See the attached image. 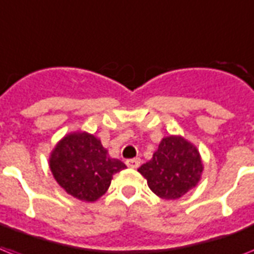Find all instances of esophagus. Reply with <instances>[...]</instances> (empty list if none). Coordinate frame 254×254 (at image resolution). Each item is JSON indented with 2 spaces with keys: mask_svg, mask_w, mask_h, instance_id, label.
<instances>
[{
  "mask_svg": "<svg viewBox=\"0 0 254 254\" xmlns=\"http://www.w3.org/2000/svg\"><path fill=\"white\" fill-rule=\"evenodd\" d=\"M125 163H127V166L129 167V168H138L139 164H141V159H139V158H135V159H127Z\"/></svg>",
  "mask_w": 254,
  "mask_h": 254,
  "instance_id": "obj_1",
  "label": "esophagus"
}]
</instances>
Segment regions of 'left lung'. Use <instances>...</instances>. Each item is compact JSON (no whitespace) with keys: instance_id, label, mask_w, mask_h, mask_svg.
Returning a JSON list of instances; mask_svg holds the SVG:
<instances>
[{"instance_id":"left-lung-1","label":"left lung","mask_w":254,"mask_h":254,"mask_svg":"<svg viewBox=\"0 0 254 254\" xmlns=\"http://www.w3.org/2000/svg\"><path fill=\"white\" fill-rule=\"evenodd\" d=\"M203 171L201 155L181 135L163 138L152 159L138 168L148 188L163 199H177L193 189Z\"/></svg>"}]
</instances>
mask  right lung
Returning <instances> with one entry per match:
<instances>
[{
  "mask_svg": "<svg viewBox=\"0 0 254 254\" xmlns=\"http://www.w3.org/2000/svg\"><path fill=\"white\" fill-rule=\"evenodd\" d=\"M53 177L67 194L94 202L108 190L113 175L125 170L113 159L99 138L86 131L66 134L49 156Z\"/></svg>",
  "mask_w": 254,
  "mask_h": 254,
  "instance_id": "add662e5",
  "label": "right lung"
}]
</instances>
